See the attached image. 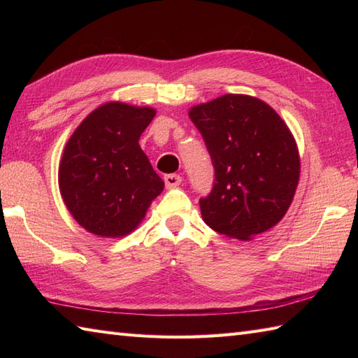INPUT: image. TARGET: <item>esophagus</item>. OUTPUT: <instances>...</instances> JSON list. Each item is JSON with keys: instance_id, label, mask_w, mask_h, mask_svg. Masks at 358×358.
Returning <instances> with one entry per match:
<instances>
[{"instance_id": "1", "label": "esophagus", "mask_w": 358, "mask_h": 358, "mask_svg": "<svg viewBox=\"0 0 358 358\" xmlns=\"http://www.w3.org/2000/svg\"><path fill=\"white\" fill-rule=\"evenodd\" d=\"M180 183H181L180 175H177V173H167V175H164V185H166L167 189L177 187V186H180Z\"/></svg>"}]
</instances>
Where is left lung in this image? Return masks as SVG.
<instances>
[{
  "mask_svg": "<svg viewBox=\"0 0 358 358\" xmlns=\"http://www.w3.org/2000/svg\"><path fill=\"white\" fill-rule=\"evenodd\" d=\"M214 164L215 183L200 200L210 229L243 241L285 217L300 178V155L289 127L255 96L227 94L194 106Z\"/></svg>",
  "mask_w": 358,
  "mask_h": 358,
  "instance_id": "1",
  "label": "left lung"
}]
</instances>
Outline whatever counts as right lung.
<instances>
[{
	"instance_id": "right-lung-1",
	"label": "right lung",
	"mask_w": 358,
	"mask_h": 358,
	"mask_svg": "<svg viewBox=\"0 0 358 358\" xmlns=\"http://www.w3.org/2000/svg\"><path fill=\"white\" fill-rule=\"evenodd\" d=\"M155 109L106 103L81 121L58 171L59 192L78 224L106 238L124 237L146 215L164 183L138 140Z\"/></svg>"
}]
</instances>
